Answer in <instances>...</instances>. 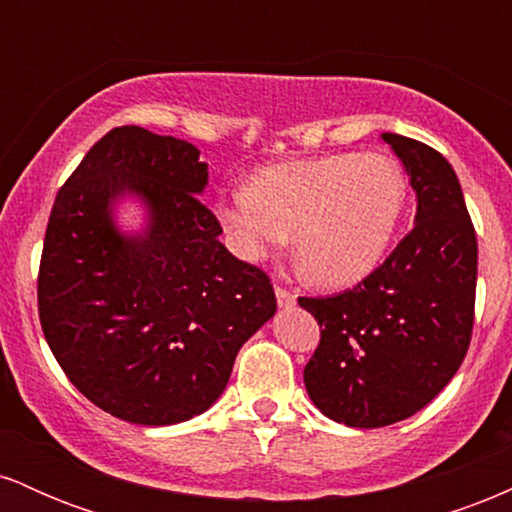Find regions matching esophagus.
<instances>
[{
  "instance_id": "obj_1",
  "label": "esophagus",
  "mask_w": 512,
  "mask_h": 512,
  "mask_svg": "<svg viewBox=\"0 0 512 512\" xmlns=\"http://www.w3.org/2000/svg\"><path fill=\"white\" fill-rule=\"evenodd\" d=\"M274 291H276V301H279L281 308H289V305L296 303V293H293L291 289H286V286L276 284Z\"/></svg>"
}]
</instances>
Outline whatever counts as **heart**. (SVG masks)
<instances>
[{
	"instance_id": "1",
	"label": "heart",
	"mask_w": 512,
	"mask_h": 512,
	"mask_svg": "<svg viewBox=\"0 0 512 512\" xmlns=\"http://www.w3.org/2000/svg\"><path fill=\"white\" fill-rule=\"evenodd\" d=\"M407 192V175L385 151L330 154L257 170L248 190L238 187L216 199L214 214L243 260H267L293 233L310 279L349 286L383 260Z\"/></svg>"
}]
</instances>
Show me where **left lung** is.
Wrapping results in <instances>:
<instances>
[{
    "label": "left lung",
    "instance_id": "8db88e82",
    "mask_svg": "<svg viewBox=\"0 0 512 512\" xmlns=\"http://www.w3.org/2000/svg\"><path fill=\"white\" fill-rule=\"evenodd\" d=\"M416 190V226L361 284L298 303L320 344L305 390L332 421L380 428L409 419L450 383L472 342L477 236L455 170L436 149L383 134Z\"/></svg>",
    "mask_w": 512,
    "mask_h": 512
}]
</instances>
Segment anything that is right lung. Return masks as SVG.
I'll use <instances>...</instances> for the list:
<instances>
[{"instance_id": "right-lung-1", "label": "right lung", "mask_w": 512, "mask_h": 512, "mask_svg": "<svg viewBox=\"0 0 512 512\" xmlns=\"http://www.w3.org/2000/svg\"><path fill=\"white\" fill-rule=\"evenodd\" d=\"M207 163L190 142L137 125L91 146L60 187L38 269V315L64 375L129 424L168 426L207 411L240 346L276 310L267 272L219 243L199 202ZM144 196V237L114 231L109 207Z\"/></svg>"}]
</instances>
